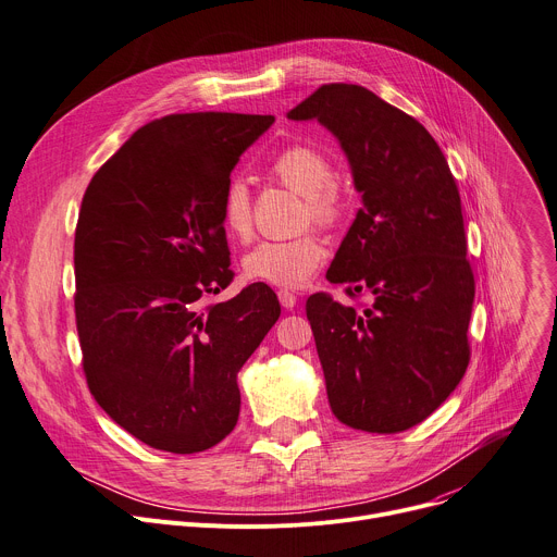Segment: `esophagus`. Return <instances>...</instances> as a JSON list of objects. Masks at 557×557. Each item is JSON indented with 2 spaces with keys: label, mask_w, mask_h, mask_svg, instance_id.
Segmentation results:
<instances>
[{
  "label": "esophagus",
  "mask_w": 557,
  "mask_h": 557,
  "mask_svg": "<svg viewBox=\"0 0 557 557\" xmlns=\"http://www.w3.org/2000/svg\"><path fill=\"white\" fill-rule=\"evenodd\" d=\"M278 301H281V306H283L285 310H292V308H296V294H292V292H287V289H281V292H278Z\"/></svg>",
  "instance_id": "obj_1"
}]
</instances>
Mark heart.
I'll use <instances>...</instances> for the list:
<instances>
[{"instance_id":"b5f03b06","label":"heart","mask_w":557,"mask_h":557,"mask_svg":"<svg viewBox=\"0 0 557 557\" xmlns=\"http://www.w3.org/2000/svg\"><path fill=\"white\" fill-rule=\"evenodd\" d=\"M270 174L306 198V216L319 227H332L346 211V196L334 183V166L321 151L292 145L270 162ZM223 227L232 238H247L251 232V196L240 178H232L221 200ZM325 259V245L317 234H301L287 240H261L245 253L243 272L251 281L276 287H301Z\"/></svg>"}]
</instances>
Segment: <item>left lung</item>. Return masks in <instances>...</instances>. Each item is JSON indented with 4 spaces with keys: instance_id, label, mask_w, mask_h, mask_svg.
<instances>
[{
    "instance_id": "1",
    "label": "left lung",
    "mask_w": 557,
    "mask_h": 557,
    "mask_svg": "<svg viewBox=\"0 0 557 557\" xmlns=\"http://www.w3.org/2000/svg\"><path fill=\"white\" fill-rule=\"evenodd\" d=\"M287 117L332 132L361 194L325 276L370 304L319 292L306 306L330 408L357 431H408L448 399L470 359L475 276L450 166L414 117L359 84H323Z\"/></svg>"
}]
</instances>
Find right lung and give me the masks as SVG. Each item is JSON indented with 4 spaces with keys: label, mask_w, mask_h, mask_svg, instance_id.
Returning a JSON list of instances; mask_svg holds the SVG:
<instances>
[{
    "label": "right lung",
    "mask_w": 557,
    "mask_h": 557,
    "mask_svg": "<svg viewBox=\"0 0 557 557\" xmlns=\"http://www.w3.org/2000/svg\"><path fill=\"white\" fill-rule=\"evenodd\" d=\"M274 115L174 113L126 140L91 178L75 227V323L100 408L143 444L202 453L238 421L236 374L281 317L268 285L225 304L221 200Z\"/></svg>",
    "instance_id": "1"
}]
</instances>
